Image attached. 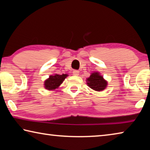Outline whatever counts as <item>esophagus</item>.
Returning a JSON list of instances; mask_svg holds the SVG:
<instances>
[{"mask_svg": "<svg viewBox=\"0 0 150 150\" xmlns=\"http://www.w3.org/2000/svg\"><path fill=\"white\" fill-rule=\"evenodd\" d=\"M73 73L74 75L77 76V75H79V71L78 70H73Z\"/></svg>", "mask_w": 150, "mask_h": 150, "instance_id": "obj_1", "label": "esophagus"}]
</instances>
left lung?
I'll list each match as a JSON object with an SVG mask.
<instances>
[{"instance_id":"8db88e82","label":"left lung","mask_w":150,"mask_h":150,"mask_svg":"<svg viewBox=\"0 0 150 150\" xmlns=\"http://www.w3.org/2000/svg\"><path fill=\"white\" fill-rule=\"evenodd\" d=\"M87 84L91 88L96 91H102L107 87L108 82L98 72L92 73L87 78Z\"/></svg>"}]
</instances>
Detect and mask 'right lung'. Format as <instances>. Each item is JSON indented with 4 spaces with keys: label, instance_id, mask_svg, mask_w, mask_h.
Wrapping results in <instances>:
<instances>
[{
    "label": "right lung",
    "instance_id": "1",
    "mask_svg": "<svg viewBox=\"0 0 150 150\" xmlns=\"http://www.w3.org/2000/svg\"><path fill=\"white\" fill-rule=\"evenodd\" d=\"M67 76V74L50 75L49 78L44 81V88L47 90H55L59 87Z\"/></svg>",
    "mask_w": 150,
    "mask_h": 150
}]
</instances>
